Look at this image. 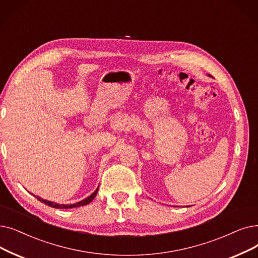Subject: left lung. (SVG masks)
<instances>
[{"label": "left lung", "mask_w": 258, "mask_h": 258, "mask_svg": "<svg viewBox=\"0 0 258 258\" xmlns=\"http://www.w3.org/2000/svg\"><path fill=\"white\" fill-rule=\"evenodd\" d=\"M209 76H210V75H209Z\"/></svg>", "instance_id": "8db88e82"}]
</instances>
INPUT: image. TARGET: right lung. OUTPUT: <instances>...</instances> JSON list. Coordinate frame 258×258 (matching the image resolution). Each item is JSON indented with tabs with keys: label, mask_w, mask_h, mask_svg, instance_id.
Listing matches in <instances>:
<instances>
[{
	"label": "right lung",
	"mask_w": 258,
	"mask_h": 258,
	"mask_svg": "<svg viewBox=\"0 0 258 258\" xmlns=\"http://www.w3.org/2000/svg\"><path fill=\"white\" fill-rule=\"evenodd\" d=\"M98 188H99V186L96 188V191H95L92 195H89V196L86 197L85 199H83V200H81V201H78V203L73 204V205H60V204H55V203H52V201L43 199V198H41V197H39V196H37L36 198H37L39 201H41V203L45 204L46 206H49V207L54 208V209H73V208H77V207L86 206V205H88L89 203H92L93 199L96 197V195H97V193H98Z\"/></svg>",
	"instance_id": "1"
}]
</instances>
